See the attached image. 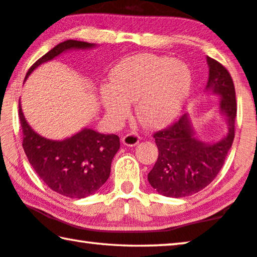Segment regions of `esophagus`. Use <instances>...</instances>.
<instances>
[{
  "label": "esophagus",
  "mask_w": 257,
  "mask_h": 257,
  "mask_svg": "<svg viewBox=\"0 0 257 257\" xmlns=\"http://www.w3.org/2000/svg\"><path fill=\"white\" fill-rule=\"evenodd\" d=\"M122 143L127 146H136L139 143V135L136 133L127 134L122 138Z\"/></svg>",
  "instance_id": "1"
}]
</instances>
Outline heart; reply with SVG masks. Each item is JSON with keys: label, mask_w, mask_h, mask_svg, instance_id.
I'll list each match as a JSON object with an SVG mask.
<instances>
[{"label": "heart", "mask_w": 257, "mask_h": 257, "mask_svg": "<svg viewBox=\"0 0 257 257\" xmlns=\"http://www.w3.org/2000/svg\"><path fill=\"white\" fill-rule=\"evenodd\" d=\"M112 85L101 90V103L112 120H122L129 103L137 102L138 119L158 128L176 118L191 88V72L186 64L168 56L141 54L116 64Z\"/></svg>", "instance_id": "heart-1"}]
</instances>
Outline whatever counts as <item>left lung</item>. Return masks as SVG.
<instances>
[{
	"instance_id": "left-lung-1",
	"label": "left lung",
	"mask_w": 257,
	"mask_h": 257,
	"mask_svg": "<svg viewBox=\"0 0 257 257\" xmlns=\"http://www.w3.org/2000/svg\"><path fill=\"white\" fill-rule=\"evenodd\" d=\"M207 92L219 95L220 112L225 116L228 133L221 141L207 144L195 137L189 115L185 113L168 128L155 133L159 158L147 179L167 197H185L198 193L214 180L222 169L234 138L237 116L236 92L227 69L207 56Z\"/></svg>"
}]
</instances>
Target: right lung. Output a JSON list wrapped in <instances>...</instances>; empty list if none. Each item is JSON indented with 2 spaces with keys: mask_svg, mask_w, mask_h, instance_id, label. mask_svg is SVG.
Wrapping results in <instances>:
<instances>
[{
  "mask_svg": "<svg viewBox=\"0 0 257 257\" xmlns=\"http://www.w3.org/2000/svg\"><path fill=\"white\" fill-rule=\"evenodd\" d=\"M94 46L93 43L73 40L60 43L29 68L25 80L38 66L63 52ZM19 119L23 128V147L29 163L52 190L70 198H85L105 184L110 177L112 160L120 149L116 135H104L84 128L63 141L47 139L28 124L20 102Z\"/></svg>",
  "mask_w": 257,
  "mask_h": 257,
  "instance_id": "right-lung-1",
  "label": "right lung"
}]
</instances>
